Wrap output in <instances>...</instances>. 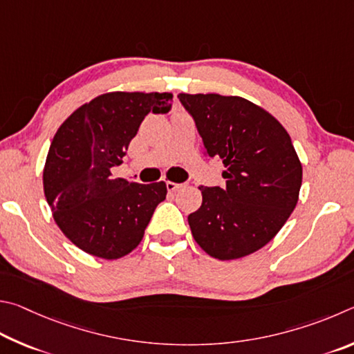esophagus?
<instances>
[{
  "instance_id": "obj_1",
  "label": "esophagus",
  "mask_w": 354,
  "mask_h": 354,
  "mask_svg": "<svg viewBox=\"0 0 354 354\" xmlns=\"http://www.w3.org/2000/svg\"><path fill=\"white\" fill-rule=\"evenodd\" d=\"M183 187L182 183H174V182H166V188H167V191H177V189H180Z\"/></svg>"
}]
</instances>
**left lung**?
Instances as JSON below:
<instances>
[{"label":"left lung","mask_w":354,"mask_h":354,"mask_svg":"<svg viewBox=\"0 0 354 354\" xmlns=\"http://www.w3.org/2000/svg\"><path fill=\"white\" fill-rule=\"evenodd\" d=\"M208 157L225 166V187H199L202 205L191 233L221 261L250 255L281 230L301 187V163L280 122L239 96L178 95Z\"/></svg>","instance_id":"1"}]
</instances>
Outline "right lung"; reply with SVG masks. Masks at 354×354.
<instances>
[{
  "mask_svg": "<svg viewBox=\"0 0 354 354\" xmlns=\"http://www.w3.org/2000/svg\"><path fill=\"white\" fill-rule=\"evenodd\" d=\"M171 93H105L84 104L54 135L43 189L55 224L80 250L118 259L141 243L166 183L113 178L149 111L167 113Z\"/></svg>",
  "mask_w": 354,
  "mask_h": 354,
  "instance_id": "1",
  "label": "right lung"
}]
</instances>
